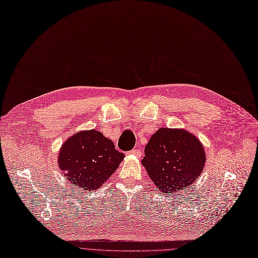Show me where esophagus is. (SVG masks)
<instances>
[{
	"mask_svg": "<svg viewBox=\"0 0 258 258\" xmlns=\"http://www.w3.org/2000/svg\"><path fill=\"white\" fill-rule=\"evenodd\" d=\"M128 154H130V155H135V156H137V157H140V156H141V151L138 150V149H133V150H131V151L128 152Z\"/></svg>",
	"mask_w": 258,
	"mask_h": 258,
	"instance_id": "esophagus-1",
	"label": "esophagus"
}]
</instances>
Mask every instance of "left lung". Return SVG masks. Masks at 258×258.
<instances>
[{
    "label": "left lung",
    "instance_id": "8db88e82",
    "mask_svg": "<svg viewBox=\"0 0 258 258\" xmlns=\"http://www.w3.org/2000/svg\"><path fill=\"white\" fill-rule=\"evenodd\" d=\"M141 163L159 190L173 194L195 183L201 174L205 151L200 140L185 130L160 127L150 138Z\"/></svg>",
    "mask_w": 258,
    "mask_h": 258
}]
</instances>
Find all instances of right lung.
Here are the masks:
<instances>
[{
    "label": "right lung",
    "instance_id": "right-lung-1",
    "mask_svg": "<svg viewBox=\"0 0 258 258\" xmlns=\"http://www.w3.org/2000/svg\"><path fill=\"white\" fill-rule=\"evenodd\" d=\"M124 154L95 130L76 133L62 145L58 164L64 177L79 189L97 190L117 170Z\"/></svg>",
    "mask_w": 258,
    "mask_h": 258
}]
</instances>
